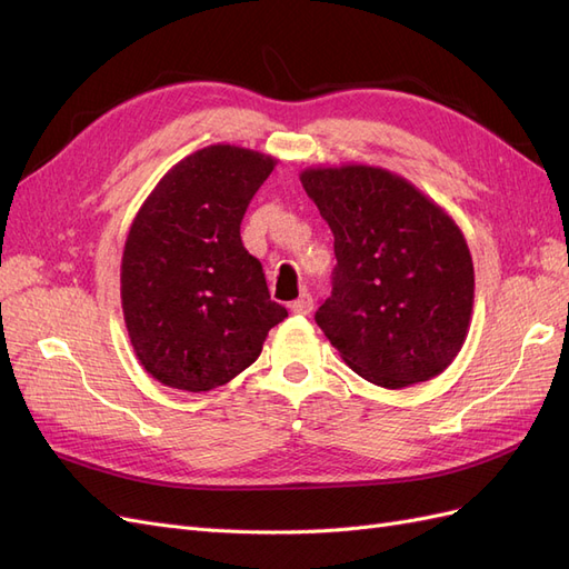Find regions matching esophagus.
Masks as SVG:
<instances>
[{"label": "esophagus", "instance_id": "esophagus-1", "mask_svg": "<svg viewBox=\"0 0 569 569\" xmlns=\"http://www.w3.org/2000/svg\"><path fill=\"white\" fill-rule=\"evenodd\" d=\"M289 308H291V313L308 316L313 311V299H311V295H301L297 301L289 303Z\"/></svg>", "mask_w": 569, "mask_h": 569}]
</instances>
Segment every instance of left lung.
I'll list each match as a JSON object with an SVG mask.
<instances>
[{"label":"left lung","mask_w":569,"mask_h":569,"mask_svg":"<svg viewBox=\"0 0 569 569\" xmlns=\"http://www.w3.org/2000/svg\"><path fill=\"white\" fill-rule=\"evenodd\" d=\"M301 184L335 234L332 295L316 322L343 363L387 389L443 372L475 301L472 256L453 218L375 166L308 168Z\"/></svg>","instance_id":"1"}]
</instances>
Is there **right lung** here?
<instances>
[{
    "label": "right lung",
    "mask_w": 569,
    "mask_h": 569,
    "mask_svg": "<svg viewBox=\"0 0 569 569\" xmlns=\"http://www.w3.org/2000/svg\"><path fill=\"white\" fill-rule=\"evenodd\" d=\"M274 159L232 144L176 163L134 216L120 263L132 349L166 387L211 391L261 356L287 308L239 237Z\"/></svg>",
    "instance_id": "right-lung-1"
}]
</instances>
